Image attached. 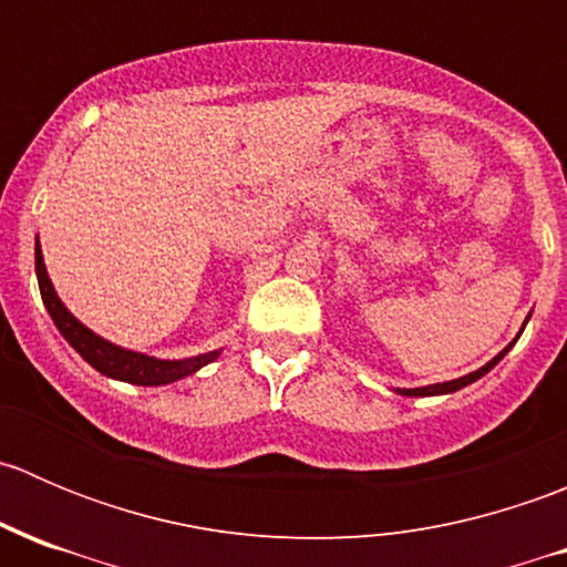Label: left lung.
Segmentation results:
<instances>
[{
    "label": "left lung",
    "instance_id": "left-lung-1",
    "mask_svg": "<svg viewBox=\"0 0 567 567\" xmlns=\"http://www.w3.org/2000/svg\"><path fill=\"white\" fill-rule=\"evenodd\" d=\"M529 316H532V312H529ZM529 316H527V320H529ZM527 320H524V326H527ZM524 326H522V331H524ZM522 331H518V334H516V340H518V337H522ZM516 340H513L511 346H507V348H502V351L496 353V357L491 359L488 364H483V368L474 370V373L461 375V379H453V381H444V384H427V386H416V390H394V392H398V394H405V398H433V394H450V392H458V390H463V386H468V384H474V381H477V379H483V375L488 373V370H494L496 364L502 362V357H505V353L511 351L513 346H516Z\"/></svg>",
    "mask_w": 567,
    "mask_h": 567
}]
</instances>
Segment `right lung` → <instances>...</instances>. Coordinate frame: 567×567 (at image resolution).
<instances>
[{"label": "right lung", "mask_w": 567, "mask_h": 567, "mask_svg": "<svg viewBox=\"0 0 567 567\" xmlns=\"http://www.w3.org/2000/svg\"><path fill=\"white\" fill-rule=\"evenodd\" d=\"M35 274H38L40 296H43V305L45 310H49L51 320H54L56 329H60V334L71 342V348L84 359V362L93 364L99 373L109 375V379L125 381V384H136V386H164L197 373L199 368L210 364L221 353V351H210V353H199V357H188V359H156V357H147V353L128 351V348L114 346V342H109L101 334H95L93 329H87L82 320L73 318L71 310L62 305L54 285H51L49 271H45L40 241H35Z\"/></svg>", "instance_id": "right-lung-1"}]
</instances>
